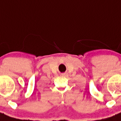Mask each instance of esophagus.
Returning a JSON list of instances; mask_svg holds the SVG:
<instances>
[{
	"mask_svg": "<svg viewBox=\"0 0 121 121\" xmlns=\"http://www.w3.org/2000/svg\"><path fill=\"white\" fill-rule=\"evenodd\" d=\"M60 75H61L62 76L66 77V76H67V75H68V74H67V73H61V74H60Z\"/></svg>",
	"mask_w": 121,
	"mask_h": 121,
	"instance_id": "esophagus-1",
	"label": "esophagus"
}]
</instances>
